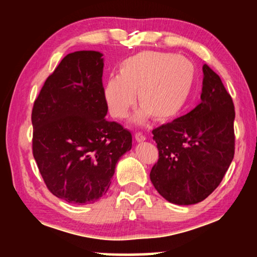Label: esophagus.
<instances>
[{
	"label": "esophagus",
	"instance_id": "34e87169",
	"mask_svg": "<svg viewBox=\"0 0 257 257\" xmlns=\"http://www.w3.org/2000/svg\"><path fill=\"white\" fill-rule=\"evenodd\" d=\"M135 139H136L137 142L141 143V142H144L146 137L142 133H136V134H135Z\"/></svg>",
	"mask_w": 257,
	"mask_h": 257
}]
</instances>
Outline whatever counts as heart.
<instances>
[{
	"mask_svg": "<svg viewBox=\"0 0 257 257\" xmlns=\"http://www.w3.org/2000/svg\"><path fill=\"white\" fill-rule=\"evenodd\" d=\"M196 68L189 59L164 52L144 51L123 60L119 76L108 78L103 96L108 112L124 119L138 103L137 121L150 115L155 121L171 120L179 114L194 88Z\"/></svg>",
	"mask_w": 257,
	"mask_h": 257,
	"instance_id": "obj_1",
	"label": "heart"
}]
</instances>
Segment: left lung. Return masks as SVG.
<instances>
[{
	"instance_id": "1",
	"label": "left lung",
	"mask_w": 257,
	"mask_h": 257,
	"mask_svg": "<svg viewBox=\"0 0 257 257\" xmlns=\"http://www.w3.org/2000/svg\"><path fill=\"white\" fill-rule=\"evenodd\" d=\"M202 102L187 114L153 130L159 160L150 178L170 203L205 199L222 181L234 155V105L220 77L203 66Z\"/></svg>"
}]
</instances>
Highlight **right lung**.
Segmentation results:
<instances>
[{"instance_id":"1","label":"right lung","mask_w":257,"mask_h":257,"mask_svg":"<svg viewBox=\"0 0 257 257\" xmlns=\"http://www.w3.org/2000/svg\"><path fill=\"white\" fill-rule=\"evenodd\" d=\"M103 66L99 52L66 55L34 102V159L47 189L68 203L102 197L133 145L129 130L104 118Z\"/></svg>"}]
</instances>
